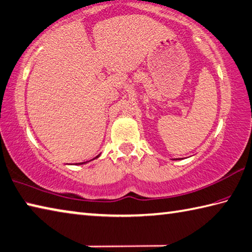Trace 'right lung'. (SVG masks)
Masks as SVG:
<instances>
[{
    "label": "right lung",
    "mask_w": 252,
    "mask_h": 252,
    "mask_svg": "<svg viewBox=\"0 0 252 252\" xmlns=\"http://www.w3.org/2000/svg\"><path fill=\"white\" fill-rule=\"evenodd\" d=\"M98 157V156H97ZM97 157H96V158H97ZM81 163H85V162H81ZM81 163H79V164H81Z\"/></svg>",
    "instance_id": "1"
}]
</instances>
